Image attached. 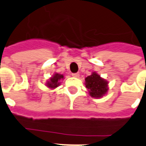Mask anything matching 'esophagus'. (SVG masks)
I'll list each match as a JSON object with an SVG mask.
<instances>
[{"label": "esophagus", "mask_w": 146, "mask_h": 146, "mask_svg": "<svg viewBox=\"0 0 146 146\" xmlns=\"http://www.w3.org/2000/svg\"><path fill=\"white\" fill-rule=\"evenodd\" d=\"M72 76L75 78H78L80 76V74H79V73H73V74H72Z\"/></svg>", "instance_id": "esophagus-1"}]
</instances>
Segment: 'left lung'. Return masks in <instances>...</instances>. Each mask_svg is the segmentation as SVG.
Returning a JSON list of instances; mask_svg holds the SVG:
<instances>
[{
    "label": "left lung",
    "instance_id": "1",
    "mask_svg": "<svg viewBox=\"0 0 146 146\" xmlns=\"http://www.w3.org/2000/svg\"><path fill=\"white\" fill-rule=\"evenodd\" d=\"M108 81L101 77L97 72H92L85 79V86L88 89L89 96L95 98H100L107 95L108 92Z\"/></svg>",
    "mask_w": 146,
    "mask_h": 146
}]
</instances>
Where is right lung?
Here are the masks:
<instances>
[{"label": "right lung", "mask_w": 146, "mask_h": 146, "mask_svg": "<svg viewBox=\"0 0 146 146\" xmlns=\"http://www.w3.org/2000/svg\"><path fill=\"white\" fill-rule=\"evenodd\" d=\"M64 80V76L63 74H60L58 73L55 72L54 73V75L48 79V80H47L45 86H46L49 89H55L56 88L60 86L61 84V81Z\"/></svg>", "instance_id": "obj_1"}]
</instances>
